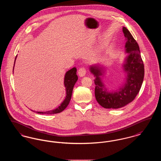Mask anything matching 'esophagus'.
<instances>
[{"mask_svg":"<svg viewBox=\"0 0 161 161\" xmlns=\"http://www.w3.org/2000/svg\"><path fill=\"white\" fill-rule=\"evenodd\" d=\"M86 70L84 68H80L78 71V74L79 76L81 77H84V75H86Z\"/></svg>","mask_w":161,"mask_h":161,"instance_id":"1","label":"esophagus"}]
</instances>
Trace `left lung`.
I'll return each mask as SVG.
<instances>
[{
	"instance_id": "8db88e82",
	"label": "left lung",
	"mask_w": 161,
	"mask_h": 161,
	"mask_svg": "<svg viewBox=\"0 0 161 161\" xmlns=\"http://www.w3.org/2000/svg\"><path fill=\"white\" fill-rule=\"evenodd\" d=\"M123 31L126 40L125 51L128 54L123 64L127 75L123 86L116 91L108 92L101 77L104 74V68L97 64L90 67L91 73L95 77V98L105 108H121L133 101L139 92L144 80V66L138 43L125 27H123Z\"/></svg>"
}]
</instances>
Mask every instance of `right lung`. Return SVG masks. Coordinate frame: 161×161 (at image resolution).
Returning <instances> with one entry per match:
<instances>
[{
    "label": "right lung",
    "instance_id": "obj_1",
    "mask_svg": "<svg viewBox=\"0 0 161 161\" xmlns=\"http://www.w3.org/2000/svg\"><path fill=\"white\" fill-rule=\"evenodd\" d=\"M16 58H17V56L15 57L14 67L15 64ZM14 67H13V70H14ZM77 80H78V76L77 75V69L75 68H74L72 69H70L66 73L64 76V84L66 87V95L65 99L61 103L60 106L53 110H49L47 112H36V113L40 114H55L60 113L62 111H63L69 104L70 100L71 99V97H72L73 88L75 83L77 82Z\"/></svg>",
    "mask_w": 161,
    "mask_h": 161
}]
</instances>
